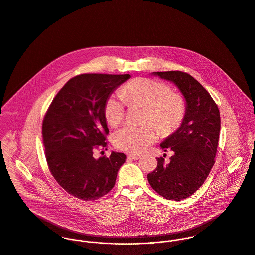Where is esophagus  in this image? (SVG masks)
Masks as SVG:
<instances>
[{"mask_svg": "<svg viewBox=\"0 0 255 255\" xmlns=\"http://www.w3.org/2000/svg\"><path fill=\"white\" fill-rule=\"evenodd\" d=\"M128 157L131 158V159H134V160H137L139 158H141V154H135V153H129L128 154Z\"/></svg>", "mask_w": 255, "mask_h": 255, "instance_id": "esophagus-1", "label": "esophagus"}]
</instances>
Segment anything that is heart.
Masks as SVG:
<instances>
[{"label":"heart","mask_w":255,"mask_h":255,"mask_svg":"<svg viewBox=\"0 0 255 255\" xmlns=\"http://www.w3.org/2000/svg\"><path fill=\"white\" fill-rule=\"evenodd\" d=\"M138 104L144 106L141 125L128 124L114 134V144L120 150L139 152L158 138V129L164 135L174 132L182 123L186 102L179 93L171 92L169 86L149 78H136L122 88V96L112 94L104 105L108 123L118 125L124 118L125 106ZM154 123L157 126L153 124Z\"/></svg>","instance_id":"heart-1"}]
</instances>
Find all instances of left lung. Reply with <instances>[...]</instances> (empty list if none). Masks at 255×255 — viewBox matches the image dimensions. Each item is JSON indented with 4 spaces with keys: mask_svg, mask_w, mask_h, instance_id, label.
I'll return each instance as SVG.
<instances>
[{
    "mask_svg": "<svg viewBox=\"0 0 255 255\" xmlns=\"http://www.w3.org/2000/svg\"><path fill=\"white\" fill-rule=\"evenodd\" d=\"M180 90L186 102L181 126L160 143L174 154L169 163L157 158V167L147 174L151 188L161 197L182 200L202 186L215 163L220 133V113L209 93L193 76L182 71L152 72Z\"/></svg>",
    "mask_w": 255,
    "mask_h": 255,
    "instance_id": "obj_1",
    "label": "left lung"
}]
</instances>
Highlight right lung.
I'll return each instance as SVG.
<instances>
[{"label": "right lung", "mask_w": 255, "mask_h": 255, "mask_svg": "<svg viewBox=\"0 0 255 255\" xmlns=\"http://www.w3.org/2000/svg\"><path fill=\"white\" fill-rule=\"evenodd\" d=\"M130 77L77 75L60 89L44 117L42 135L49 169L58 185L75 198L93 201L115 185L126 155L112 151L110 157L96 159L93 153L96 148L107 147L105 102Z\"/></svg>", "instance_id": "obj_1"}]
</instances>
